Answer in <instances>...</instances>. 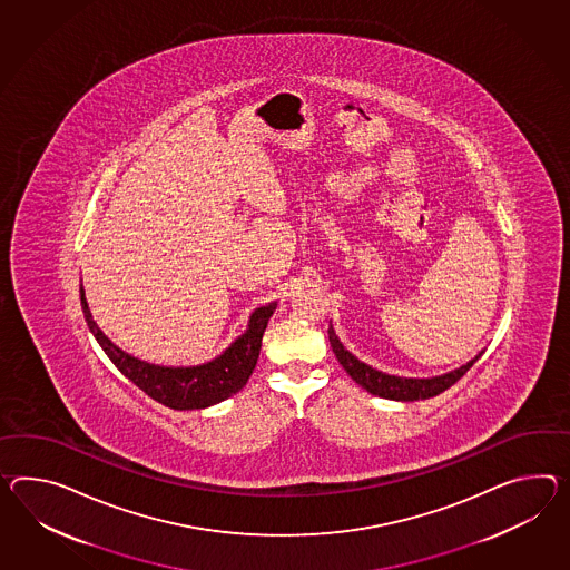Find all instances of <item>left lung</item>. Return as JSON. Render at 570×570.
I'll list each match as a JSON object with an SVG mask.
<instances>
[{"label": "left lung", "instance_id": "1", "mask_svg": "<svg viewBox=\"0 0 570 570\" xmlns=\"http://www.w3.org/2000/svg\"><path fill=\"white\" fill-rule=\"evenodd\" d=\"M330 334V344L334 347L335 358L344 366L347 375L352 376L362 389H366L368 393L379 395L383 400H393V402H417V400H429L439 393H443L444 389L455 385L461 376L465 375L472 368L475 362L480 361V356L484 354L478 352L475 358L465 364H461L455 371H449L444 375L429 376V379H416V376H395L381 373L373 366L358 361L352 352H347L344 344L340 342V337L335 335L334 325H330L327 330Z\"/></svg>", "mask_w": 570, "mask_h": 570}]
</instances>
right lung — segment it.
<instances>
[{"label": "right lung", "mask_w": 570, "mask_h": 570, "mask_svg": "<svg viewBox=\"0 0 570 570\" xmlns=\"http://www.w3.org/2000/svg\"><path fill=\"white\" fill-rule=\"evenodd\" d=\"M80 303H82L83 320L88 323L92 335L97 337L100 347L105 350V354L111 358L112 364L144 393H148L153 400L173 410H204L228 400L230 395H235L245 387L259 358L267 321L278 306V303H267L265 306L255 308L250 313L247 330L214 361L195 364V366H160V364L139 361L136 356L127 354L126 350L115 346L111 340L100 332L86 303L82 284H80Z\"/></svg>", "instance_id": "right-lung-1"}]
</instances>
